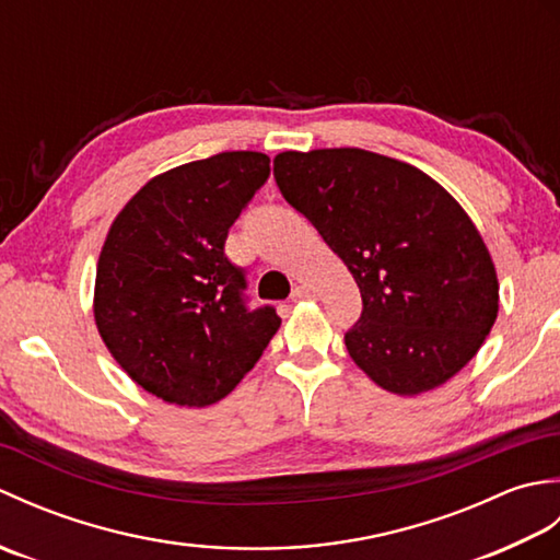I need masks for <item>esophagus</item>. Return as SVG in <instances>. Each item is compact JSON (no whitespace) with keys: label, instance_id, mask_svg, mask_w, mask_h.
I'll use <instances>...</instances> for the list:
<instances>
[{"label":"esophagus","instance_id":"esophagus-1","mask_svg":"<svg viewBox=\"0 0 560 560\" xmlns=\"http://www.w3.org/2000/svg\"><path fill=\"white\" fill-rule=\"evenodd\" d=\"M313 289L311 287H295L293 289V293H291V299L293 301H303V299H313Z\"/></svg>","mask_w":560,"mask_h":560}]
</instances>
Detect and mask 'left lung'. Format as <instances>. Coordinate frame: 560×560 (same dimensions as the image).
<instances>
[{
  "label": "left lung",
  "instance_id": "1",
  "mask_svg": "<svg viewBox=\"0 0 560 560\" xmlns=\"http://www.w3.org/2000/svg\"><path fill=\"white\" fill-rule=\"evenodd\" d=\"M273 177L359 283L343 343L371 380L421 395L477 355L498 315L495 267L433 177L363 149L283 151Z\"/></svg>",
  "mask_w": 560,
  "mask_h": 560
}]
</instances>
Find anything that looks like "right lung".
Returning <instances> with one entry per match:
<instances>
[{
    "label": "right lung",
    "mask_w": 560,
    "mask_h": 560,
    "mask_svg": "<svg viewBox=\"0 0 560 560\" xmlns=\"http://www.w3.org/2000/svg\"><path fill=\"white\" fill-rule=\"evenodd\" d=\"M269 156L225 151L153 177L117 213L93 315L122 371L163 401L209 407L259 361L281 317L249 307L225 237L269 177Z\"/></svg>",
    "instance_id": "right-lung-1"
}]
</instances>
